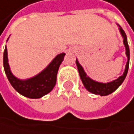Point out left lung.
Masks as SVG:
<instances>
[{
  "label": "left lung",
  "instance_id": "left-lung-1",
  "mask_svg": "<svg viewBox=\"0 0 134 134\" xmlns=\"http://www.w3.org/2000/svg\"><path fill=\"white\" fill-rule=\"evenodd\" d=\"M117 26H119L120 33L123 38V43H124L125 48V54H126V57L128 59L125 71H124L122 75L120 76L118 78L115 79V80L109 82H106V83L94 81V80H93V79H91L90 77H88L86 75V72L84 71V69L82 68V66L80 64H79L77 59H76V65H77V67L78 69V73H79V75H80L81 80H82V82L85 86V88L92 94L100 95V96L108 95V94H111L112 92H114L118 87L122 84V82H124V80L126 77L128 69H129V45H128L127 36L125 35V32L124 31L123 29L121 28V26H120L118 24H117Z\"/></svg>",
  "mask_w": 134,
  "mask_h": 134
}]
</instances>
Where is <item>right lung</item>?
Wrapping results in <instances>:
<instances>
[{
	"mask_svg": "<svg viewBox=\"0 0 134 134\" xmlns=\"http://www.w3.org/2000/svg\"><path fill=\"white\" fill-rule=\"evenodd\" d=\"M65 56V53L64 52L58 54L40 74L27 79H19L12 74L10 70L8 60V52L5 46L3 56L4 69L9 82L16 91L27 98L40 99L48 94L54 88L57 82L58 69Z\"/></svg>",
	"mask_w": 134,
	"mask_h": 134,
	"instance_id": "right-lung-1",
	"label": "right lung"
}]
</instances>
